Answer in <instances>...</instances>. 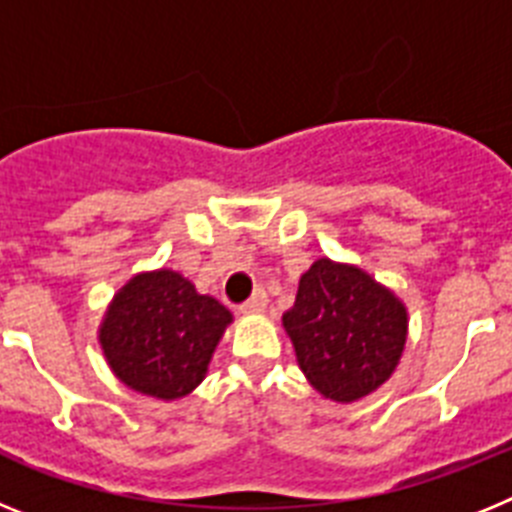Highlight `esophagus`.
Here are the masks:
<instances>
[{"instance_id":"esophagus-1","label":"esophagus","mask_w":512,"mask_h":512,"mask_svg":"<svg viewBox=\"0 0 512 512\" xmlns=\"http://www.w3.org/2000/svg\"><path fill=\"white\" fill-rule=\"evenodd\" d=\"M265 306H268V293L262 291V288H257V291L252 293L250 299H247L242 306H239V309H242L244 314H257V311H262V309H265Z\"/></svg>"}]
</instances>
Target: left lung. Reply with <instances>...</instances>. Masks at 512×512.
<instances>
[{"label":"left lung","mask_w":512,"mask_h":512,"mask_svg":"<svg viewBox=\"0 0 512 512\" xmlns=\"http://www.w3.org/2000/svg\"><path fill=\"white\" fill-rule=\"evenodd\" d=\"M283 327L311 386L335 402H355L397 368L407 311L361 268L322 257L301 275Z\"/></svg>","instance_id":"left-lung-1"}]
</instances>
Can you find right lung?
<instances>
[{
    "label": "right lung",
    "mask_w": 512,
    "mask_h": 512,
    "mask_svg": "<svg viewBox=\"0 0 512 512\" xmlns=\"http://www.w3.org/2000/svg\"><path fill=\"white\" fill-rule=\"evenodd\" d=\"M231 314L180 273L136 275L102 322L100 342L115 376L157 399L185 397L201 384Z\"/></svg>",
    "instance_id": "1"
}]
</instances>
